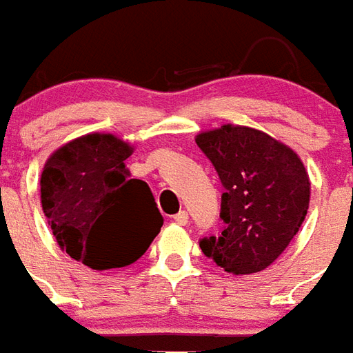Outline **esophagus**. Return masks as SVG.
Masks as SVG:
<instances>
[{
  "label": "esophagus",
  "mask_w": 353,
  "mask_h": 353,
  "mask_svg": "<svg viewBox=\"0 0 353 353\" xmlns=\"http://www.w3.org/2000/svg\"><path fill=\"white\" fill-rule=\"evenodd\" d=\"M174 221H176L177 225H187V223H189V214H187V212H183V210H181L179 214L174 215Z\"/></svg>",
  "instance_id": "34e87169"
}]
</instances>
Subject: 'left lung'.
Masks as SVG:
<instances>
[{
  "label": "left lung",
  "mask_w": 353,
  "mask_h": 353,
  "mask_svg": "<svg viewBox=\"0 0 353 353\" xmlns=\"http://www.w3.org/2000/svg\"><path fill=\"white\" fill-rule=\"evenodd\" d=\"M214 164L221 194L223 229L200 240V250L232 274L265 270L303 225L310 179L293 149L250 126L225 124L196 136Z\"/></svg>",
  "instance_id": "1"
}]
</instances>
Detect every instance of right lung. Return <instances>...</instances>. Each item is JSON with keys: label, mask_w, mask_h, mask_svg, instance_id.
Segmentation results:
<instances>
[{"label": "right lung", "mask_w": 353, "mask_h": 353, "mask_svg": "<svg viewBox=\"0 0 353 353\" xmlns=\"http://www.w3.org/2000/svg\"><path fill=\"white\" fill-rule=\"evenodd\" d=\"M134 147L113 134H87L45 162L41 206L58 245L94 270L128 266L162 227L153 192L130 179L124 161Z\"/></svg>", "instance_id": "right-lung-1"}]
</instances>
